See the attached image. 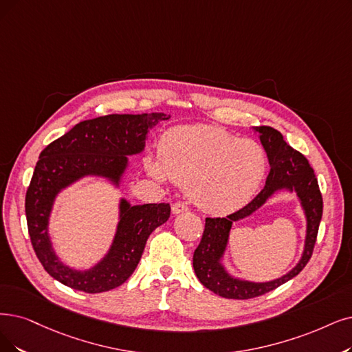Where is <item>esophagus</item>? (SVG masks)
<instances>
[{
  "instance_id": "34e87169",
  "label": "esophagus",
  "mask_w": 352,
  "mask_h": 352,
  "mask_svg": "<svg viewBox=\"0 0 352 352\" xmlns=\"http://www.w3.org/2000/svg\"><path fill=\"white\" fill-rule=\"evenodd\" d=\"M186 210H188V205L184 204V202H176V204H173V206H172V212H173L175 215L182 214V212H186Z\"/></svg>"
}]
</instances>
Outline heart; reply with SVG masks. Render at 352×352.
Returning <instances> with one entry per match:
<instances>
[{
  "label": "heart",
  "instance_id": "heart-1",
  "mask_svg": "<svg viewBox=\"0 0 352 352\" xmlns=\"http://www.w3.org/2000/svg\"><path fill=\"white\" fill-rule=\"evenodd\" d=\"M146 170L157 180L186 186L190 201L212 215L244 206L258 190L267 172L265 153L251 140L208 125L167 131L159 154H148Z\"/></svg>",
  "mask_w": 352,
  "mask_h": 352
}]
</instances>
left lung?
Returning <instances> with one entry per match:
<instances>
[{
  "label": "left lung",
  "mask_w": 352,
  "mask_h": 352,
  "mask_svg": "<svg viewBox=\"0 0 352 352\" xmlns=\"http://www.w3.org/2000/svg\"><path fill=\"white\" fill-rule=\"evenodd\" d=\"M270 164L263 190L248 205L225 218H206L205 231L193 252V270L199 282L218 296L251 299L269 293L298 276L312 257L318 228L322 219V195L312 166L298 150L292 148L283 135L272 127H252ZM277 191L296 192L307 219L304 251L297 265L282 278L270 283H251L231 275L223 264L224 252L234 221L250 216Z\"/></svg>",
  "instance_id": "left-lung-1"
}]
</instances>
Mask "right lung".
Returning <instances> with one entry per match:
<instances>
[{"instance_id":"right-lung-1","label":"right lung","mask_w":352,"mask_h":352,"mask_svg":"<svg viewBox=\"0 0 352 352\" xmlns=\"http://www.w3.org/2000/svg\"><path fill=\"white\" fill-rule=\"evenodd\" d=\"M164 112L111 114L76 124L40 153L25 195V217L36 256L45 270L62 285L85 293L121 286L142 258L147 238L170 217L168 204L131 205L121 198L118 222L105 254L88 269H75L56 252L49 232L58 196L82 179H104L120 189L129 156L143 153L150 129L168 120Z\"/></svg>"}]
</instances>
